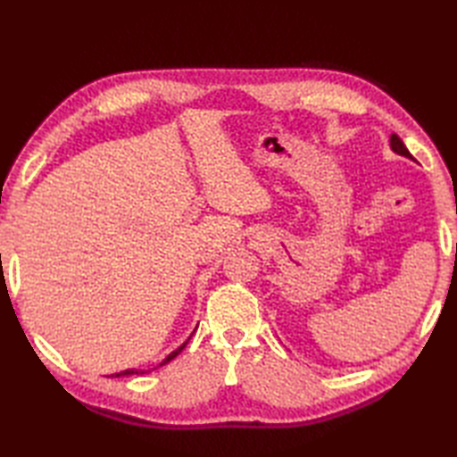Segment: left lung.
Masks as SVG:
<instances>
[{
	"label": "left lung",
	"mask_w": 457,
	"mask_h": 457,
	"mask_svg": "<svg viewBox=\"0 0 457 457\" xmlns=\"http://www.w3.org/2000/svg\"><path fill=\"white\" fill-rule=\"evenodd\" d=\"M391 149L395 151V153H399V154H403V157H406V159H412V154L409 153V149L404 147V143L401 141V137L399 135H391Z\"/></svg>",
	"instance_id": "left-lung-1"
}]
</instances>
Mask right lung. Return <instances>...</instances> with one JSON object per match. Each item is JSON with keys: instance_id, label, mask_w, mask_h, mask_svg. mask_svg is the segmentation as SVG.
<instances>
[{"instance_id": "add662e5", "label": "right lung", "mask_w": 457, "mask_h": 457, "mask_svg": "<svg viewBox=\"0 0 457 457\" xmlns=\"http://www.w3.org/2000/svg\"><path fill=\"white\" fill-rule=\"evenodd\" d=\"M187 344H188V342H187ZM187 344H182V345H180L179 349H174V352H172V353H170V355H169L167 359H162V361H161V365H164V363H169V361H170V359H174V357H177V355H179V353L182 352V349H184V347H187ZM161 365H159V367H161ZM139 373L143 375L145 371H137V369H128V371L115 373V377H121V375H139ZM112 377H113V375H112Z\"/></svg>"}]
</instances>
